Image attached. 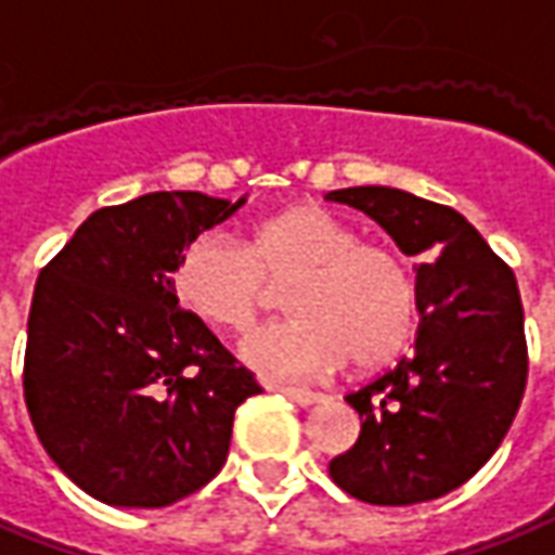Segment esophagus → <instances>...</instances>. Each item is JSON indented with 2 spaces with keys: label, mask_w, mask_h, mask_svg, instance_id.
<instances>
[{
  "label": "esophagus",
  "mask_w": 555,
  "mask_h": 555,
  "mask_svg": "<svg viewBox=\"0 0 555 555\" xmlns=\"http://www.w3.org/2000/svg\"><path fill=\"white\" fill-rule=\"evenodd\" d=\"M276 391H282L288 401L300 406H312V404H322L325 401V395L322 391H309V388H292V386H276Z\"/></svg>",
  "instance_id": "34e87169"
}]
</instances>
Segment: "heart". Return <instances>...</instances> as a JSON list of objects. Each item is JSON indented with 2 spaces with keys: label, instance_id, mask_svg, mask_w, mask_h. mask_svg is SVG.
I'll return each mask as SVG.
<instances>
[{
  "label": "heart",
  "instance_id": "heart-1",
  "mask_svg": "<svg viewBox=\"0 0 555 555\" xmlns=\"http://www.w3.org/2000/svg\"><path fill=\"white\" fill-rule=\"evenodd\" d=\"M285 288L288 322L251 331L240 356L276 379H312L349 358L383 367L413 340L420 288L410 263L388 246L358 243L356 228L322 206H292L258 221L248 246L228 230L197 233L172 270V292L191 315L221 331H246Z\"/></svg>",
  "mask_w": 555,
  "mask_h": 555
}]
</instances>
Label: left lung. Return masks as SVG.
I'll return each instance as SVG.
<instances>
[{
  "label": "left lung",
  "mask_w": 555,
  "mask_h": 555,
  "mask_svg": "<svg viewBox=\"0 0 555 555\" xmlns=\"http://www.w3.org/2000/svg\"><path fill=\"white\" fill-rule=\"evenodd\" d=\"M327 199L371 215L404 255L425 258L416 267L413 352L346 395L361 435L331 459V480L383 507L440 499L499 450L526 391L514 270L450 206L383 184L331 191Z\"/></svg>",
  "instance_id": "8db88e82"
}]
</instances>
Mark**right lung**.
<instances>
[{
	"label": "right lung",
	"mask_w": 555,
	"mask_h": 555,
	"mask_svg": "<svg viewBox=\"0 0 555 555\" xmlns=\"http://www.w3.org/2000/svg\"><path fill=\"white\" fill-rule=\"evenodd\" d=\"M246 203L154 191L105 206L39 273L24 398L54 465L112 507H167L228 462L233 413L261 386L179 309L182 248Z\"/></svg>",
	"instance_id": "obj_1"
}]
</instances>
